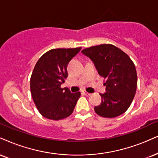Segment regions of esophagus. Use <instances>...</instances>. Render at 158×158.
I'll use <instances>...</instances> for the list:
<instances>
[{
	"mask_svg": "<svg viewBox=\"0 0 158 158\" xmlns=\"http://www.w3.org/2000/svg\"><path fill=\"white\" fill-rule=\"evenodd\" d=\"M83 94H84L85 96H90V95L91 94H90V93L87 92V91H83Z\"/></svg>",
	"mask_w": 158,
	"mask_h": 158,
	"instance_id": "1",
	"label": "esophagus"
}]
</instances>
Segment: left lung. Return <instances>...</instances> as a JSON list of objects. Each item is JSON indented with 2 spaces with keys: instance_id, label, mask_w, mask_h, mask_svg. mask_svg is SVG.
<instances>
[{
  "instance_id": "8db88e82",
  "label": "left lung",
  "mask_w": 158,
  "mask_h": 158,
  "mask_svg": "<svg viewBox=\"0 0 158 158\" xmlns=\"http://www.w3.org/2000/svg\"><path fill=\"white\" fill-rule=\"evenodd\" d=\"M98 72L106 79V92L100 94L102 102L95 106L99 116L114 118L127 110L136 92L137 73L135 64L125 52L110 44H103L83 50Z\"/></svg>"
}]
</instances>
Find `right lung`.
<instances>
[{"instance_id": "right-lung-1", "label": "right lung", "mask_w": 158, "mask_h": 158, "mask_svg": "<svg viewBox=\"0 0 158 158\" xmlns=\"http://www.w3.org/2000/svg\"><path fill=\"white\" fill-rule=\"evenodd\" d=\"M81 50L57 48L48 51L36 62L30 81L33 100L44 117L60 120L73 114L81 92L61 88L68 76L67 65Z\"/></svg>"}]
</instances>
